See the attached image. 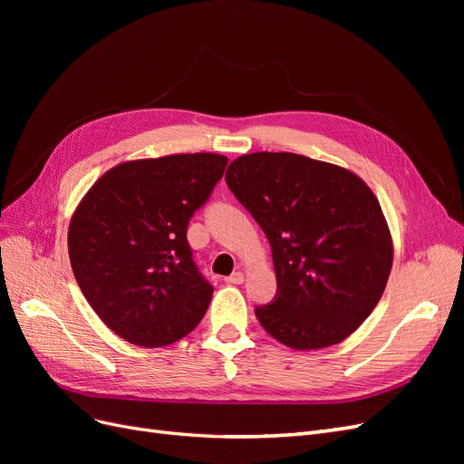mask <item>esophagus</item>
Returning <instances> with one entry per match:
<instances>
[{
	"label": "esophagus",
	"mask_w": 464,
	"mask_h": 464,
	"mask_svg": "<svg viewBox=\"0 0 464 464\" xmlns=\"http://www.w3.org/2000/svg\"><path fill=\"white\" fill-rule=\"evenodd\" d=\"M224 280H227L228 285H242V283H244V273H240V271H237V273H232L230 276H227Z\"/></svg>",
	"instance_id": "obj_1"
}]
</instances>
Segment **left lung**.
<instances>
[{"instance_id": "1", "label": "left lung", "mask_w": 464, "mask_h": 464, "mask_svg": "<svg viewBox=\"0 0 464 464\" xmlns=\"http://www.w3.org/2000/svg\"><path fill=\"white\" fill-rule=\"evenodd\" d=\"M227 184L273 249L276 294L263 329L296 350L344 341L385 290L392 244L382 207L353 172L294 152L236 159Z\"/></svg>"}]
</instances>
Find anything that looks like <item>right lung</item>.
<instances>
[{
	"mask_svg": "<svg viewBox=\"0 0 464 464\" xmlns=\"http://www.w3.org/2000/svg\"><path fill=\"white\" fill-rule=\"evenodd\" d=\"M227 164L210 152L123 162L77 207L67 234L73 275L121 339L157 348L199 325L213 286L193 261L188 227Z\"/></svg>",
	"mask_w": 464,
	"mask_h": 464,
	"instance_id": "1",
	"label": "right lung"
}]
</instances>
